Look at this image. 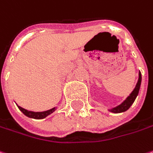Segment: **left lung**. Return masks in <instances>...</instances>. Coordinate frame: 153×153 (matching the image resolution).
<instances>
[{
	"label": "left lung",
	"mask_w": 153,
	"mask_h": 153,
	"mask_svg": "<svg viewBox=\"0 0 153 153\" xmlns=\"http://www.w3.org/2000/svg\"><path fill=\"white\" fill-rule=\"evenodd\" d=\"M140 84H141V74L140 72L139 73V79H138V82H137L135 88L131 92L129 96L120 105L109 110L110 112H112V113H122V112H124V111L128 110L130 106L134 103L136 97L139 94V91H140Z\"/></svg>",
	"instance_id": "obj_1"
}]
</instances>
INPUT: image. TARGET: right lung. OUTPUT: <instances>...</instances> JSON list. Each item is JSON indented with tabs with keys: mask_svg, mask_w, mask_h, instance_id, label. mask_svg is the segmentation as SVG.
Instances as JSON below:
<instances>
[{
	"mask_svg": "<svg viewBox=\"0 0 153 153\" xmlns=\"http://www.w3.org/2000/svg\"><path fill=\"white\" fill-rule=\"evenodd\" d=\"M18 107H19V110L23 113L24 115H25V116L30 117V118H33V119H43V118H45L46 116H48L56 110V108H52L50 110L43 111V112H34V111H30V110H25V109H24L20 106H18Z\"/></svg>",
	"mask_w": 153,
	"mask_h": 153,
	"instance_id": "right-lung-1",
	"label": "right lung"
}]
</instances>
